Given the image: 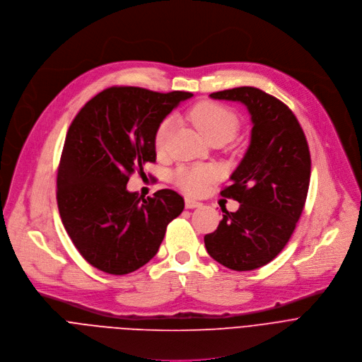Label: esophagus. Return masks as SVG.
Segmentation results:
<instances>
[{"instance_id": "esophagus-1", "label": "esophagus", "mask_w": 362, "mask_h": 362, "mask_svg": "<svg viewBox=\"0 0 362 362\" xmlns=\"http://www.w3.org/2000/svg\"><path fill=\"white\" fill-rule=\"evenodd\" d=\"M202 204L195 201V199H191V198H185V208H199Z\"/></svg>"}]
</instances>
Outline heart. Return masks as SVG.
<instances>
[{"label":"heart","mask_w":362,"mask_h":362,"mask_svg":"<svg viewBox=\"0 0 362 362\" xmlns=\"http://www.w3.org/2000/svg\"><path fill=\"white\" fill-rule=\"evenodd\" d=\"M191 121L199 134L208 141L211 138H223L230 141L238 129L237 115L218 104L214 103H199L189 112ZM173 127V118L168 117L163 119L156 131L154 146L157 151H163L167 146L170 131ZM214 171L206 167L198 168H181L175 173V182L188 194H201L206 184L212 180Z\"/></svg>","instance_id":"b5f03b06"}]
</instances>
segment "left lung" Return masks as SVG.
<instances>
[{"label":"left lung","mask_w":362,"mask_h":362,"mask_svg":"<svg viewBox=\"0 0 362 362\" xmlns=\"http://www.w3.org/2000/svg\"><path fill=\"white\" fill-rule=\"evenodd\" d=\"M245 105L251 117L250 146L223 197L240 202L235 212L204 237L208 254L234 271L272 261L291 238L305 205L311 157L304 131L284 103L254 87L209 94Z\"/></svg>","instance_id":"1"}]
</instances>
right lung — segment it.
<instances>
[{
  "label": "right lung",
  "mask_w": 362,
  "mask_h": 362,
  "mask_svg": "<svg viewBox=\"0 0 362 362\" xmlns=\"http://www.w3.org/2000/svg\"><path fill=\"white\" fill-rule=\"evenodd\" d=\"M191 93L112 87L90 100L69 125L57 178L62 224L95 268L129 274L158 252L167 226L184 209L173 189L144 198L129 175L154 163L160 122Z\"/></svg>",
  "instance_id": "right-lung-1"
}]
</instances>
